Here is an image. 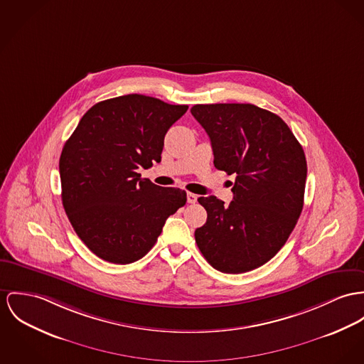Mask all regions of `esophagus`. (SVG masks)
<instances>
[{
  "instance_id": "obj_1",
  "label": "esophagus",
  "mask_w": 364,
  "mask_h": 364,
  "mask_svg": "<svg viewBox=\"0 0 364 364\" xmlns=\"http://www.w3.org/2000/svg\"><path fill=\"white\" fill-rule=\"evenodd\" d=\"M196 199H198V196L196 194H193V193H188L187 194V202L188 203H196Z\"/></svg>"
}]
</instances>
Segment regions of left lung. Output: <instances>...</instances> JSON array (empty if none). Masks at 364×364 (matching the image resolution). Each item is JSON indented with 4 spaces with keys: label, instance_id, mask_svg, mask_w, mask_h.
I'll return each instance as SVG.
<instances>
[{
    "label": "left lung",
    "instance_id": "1",
    "mask_svg": "<svg viewBox=\"0 0 364 364\" xmlns=\"http://www.w3.org/2000/svg\"><path fill=\"white\" fill-rule=\"evenodd\" d=\"M191 113L210 139L215 168L235 176L228 206L198 198L208 219L196 245L222 273L251 272L280 251L301 216L304 148L280 116L252 104L194 105Z\"/></svg>",
    "mask_w": 364,
    "mask_h": 364
}]
</instances>
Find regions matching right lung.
I'll use <instances>...</instances> for the list:
<instances>
[{
	"mask_svg": "<svg viewBox=\"0 0 364 364\" xmlns=\"http://www.w3.org/2000/svg\"><path fill=\"white\" fill-rule=\"evenodd\" d=\"M187 105L129 94L101 101L84 113L65 142L59 174L69 222L98 257L127 264L155 245L186 191L159 187L137 170L161 162L168 129Z\"/></svg>",
	"mask_w": 364,
	"mask_h": 364,
	"instance_id": "obj_1",
	"label": "right lung"
}]
</instances>
